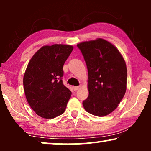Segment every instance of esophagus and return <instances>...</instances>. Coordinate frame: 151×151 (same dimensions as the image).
I'll return each instance as SVG.
<instances>
[{
	"label": "esophagus",
	"instance_id": "obj_1",
	"mask_svg": "<svg viewBox=\"0 0 151 151\" xmlns=\"http://www.w3.org/2000/svg\"><path fill=\"white\" fill-rule=\"evenodd\" d=\"M73 88L74 91H77L80 88V86H73Z\"/></svg>",
	"mask_w": 151,
	"mask_h": 151
}]
</instances>
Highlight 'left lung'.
<instances>
[{"label": "left lung", "instance_id": "8db88e82", "mask_svg": "<svg viewBox=\"0 0 151 151\" xmlns=\"http://www.w3.org/2000/svg\"><path fill=\"white\" fill-rule=\"evenodd\" d=\"M88 69V96L82 104L88 113L102 117L118 106L127 90V69L116 47L102 38L78 44Z\"/></svg>", "mask_w": 151, "mask_h": 151}]
</instances>
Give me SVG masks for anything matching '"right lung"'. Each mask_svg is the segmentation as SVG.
Listing matches in <instances>:
<instances>
[{
  "label": "right lung",
  "instance_id": "obj_1",
  "mask_svg": "<svg viewBox=\"0 0 151 151\" xmlns=\"http://www.w3.org/2000/svg\"><path fill=\"white\" fill-rule=\"evenodd\" d=\"M73 49L67 45L44 46L28 64L24 93L31 108L41 117L53 119L65 112L71 91L63 83V68Z\"/></svg>",
  "mask_w": 151,
  "mask_h": 151
}]
</instances>
